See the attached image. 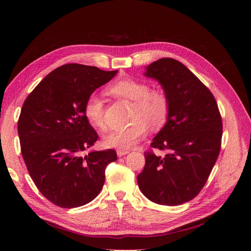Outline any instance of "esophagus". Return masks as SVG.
<instances>
[{
	"label": "esophagus",
	"mask_w": 251,
	"mask_h": 251,
	"mask_svg": "<svg viewBox=\"0 0 251 251\" xmlns=\"http://www.w3.org/2000/svg\"><path fill=\"white\" fill-rule=\"evenodd\" d=\"M116 153H117V155H119V156L121 157V156L126 155V154H128V153H129V150H124V149H119V150L116 151Z\"/></svg>",
	"instance_id": "obj_1"
}]
</instances>
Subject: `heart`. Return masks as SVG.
Here are the masks:
<instances>
[{"label": "heart", "mask_w": 251, "mask_h": 251, "mask_svg": "<svg viewBox=\"0 0 251 251\" xmlns=\"http://www.w3.org/2000/svg\"><path fill=\"white\" fill-rule=\"evenodd\" d=\"M115 97L134 101L130 113V125L110 131L104 137L108 147L126 149L135 146L147 135L149 126L159 128L166 123L170 112L168 94L161 88H151L146 82L125 77L117 79L108 87ZM84 114L92 125L103 128L104 103L97 94L88 96L84 104Z\"/></svg>", "instance_id": "b5f03b06"}]
</instances>
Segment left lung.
<instances>
[{
	"instance_id": "8db88e82",
	"label": "left lung",
	"mask_w": 251,
	"mask_h": 251,
	"mask_svg": "<svg viewBox=\"0 0 251 251\" xmlns=\"http://www.w3.org/2000/svg\"><path fill=\"white\" fill-rule=\"evenodd\" d=\"M146 75L161 83L169 96L166 124L145 152L138 185L159 205L177 206L204 188L219 156L222 119L214 95L183 63L162 58L147 67Z\"/></svg>"
}]
</instances>
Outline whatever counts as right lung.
Listing matches in <instances>:
<instances>
[{"instance_id": "right-lung-1", "label": "right lung", "mask_w": 251, "mask_h": 251, "mask_svg": "<svg viewBox=\"0 0 251 251\" xmlns=\"http://www.w3.org/2000/svg\"><path fill=\"white\" fill-rule=\"evenodd\" d=\"M117 71L67 63L51 71L26 97L18 120L21 154L30 177L47 200L62 208L92 201L102 189L112 149L83 152L98 134L84 114L95 89Z\"/></svg>"}]
</instances>
